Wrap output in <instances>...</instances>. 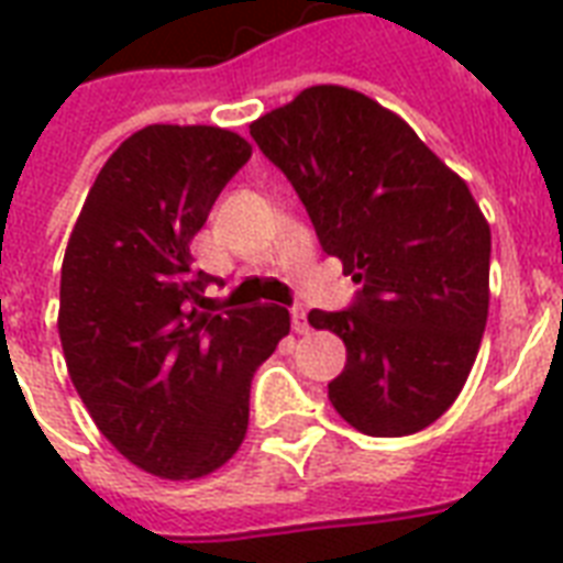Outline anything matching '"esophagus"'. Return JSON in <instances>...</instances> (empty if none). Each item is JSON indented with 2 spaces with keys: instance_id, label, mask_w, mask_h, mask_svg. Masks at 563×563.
<instances>
[{
  "instance_id": "34e87169",
  "label": "esophagus",
  "mask_w": 563,
  "mask_h": 563,
  "mask_svg": "<svg viewBox=\"0 0 563 563\" xmlns=\"http://www.w3.org/2000/svg\"><path fill=\"white\" fill-rule=\"evenodd\" d=\"M291 327H295V333H309V321H307V309L303 307H291Z\"/></svg>"
}]
</instances>
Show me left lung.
Wrapping results in <instances>:
<instances>
[{"label":"left lung","instance_id":"left-lung-1","mask_svg":"<svg viewBox=\"0 0 563 563\" xmlns=\"http://www.w3.org/2000/svg\"><path fill=\"white\" fill-rule=\"evenodd\" d=\"M291 180L318 242L362 283L342 312L309 324L347 347L330 402L353 429L411 435L462 394L488 321L490 228L467 184L397 113L318 84L251 122Z\"/></svg>","mask_w":563,"mask_h":563}]
</instances>
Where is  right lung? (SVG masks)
Listing matches in <instances>:
<instances>
[{
	"label": "right lung",
	"instance_id": "add662e5",
	"mask_svg": "<svg viewBox=\"0 0 563 563\" xmlns=\"http://www.w3.org/2000/svg\"><path fill=\"white\" fill-rule=\"evenodd\" d=\"M251 157L216 125H148L110 154L60 265L66 371L101 435L140 471L201 479L247 432L254 371L289 335V309L212 316L195 233Z\"/></svg>",
	"mask_w": 563,
	"mask_h": 563
}]
</instances>
